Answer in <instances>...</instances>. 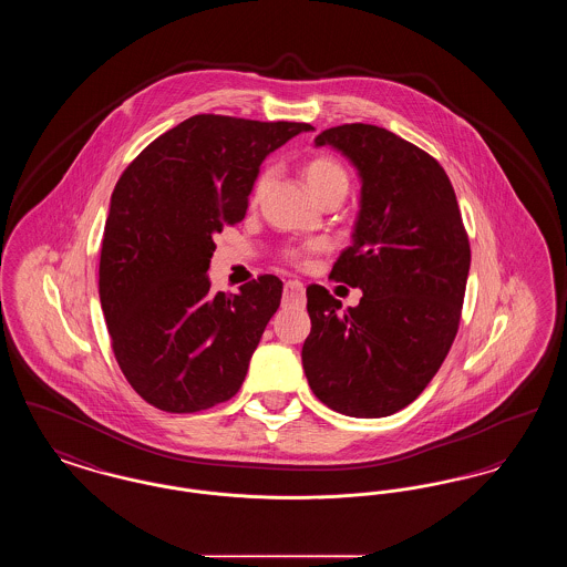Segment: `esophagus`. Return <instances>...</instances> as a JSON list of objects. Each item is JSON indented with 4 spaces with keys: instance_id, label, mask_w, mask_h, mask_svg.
<instances>
[{
    "instance_id": "1",
    "label": "esophagus",
    "mask_w": 567,
    "mask_h": 567,
    "mask_svg": "<svg viewBox=\"0 0 567 567\" xmlns=\"http://www.w3.org/2000/svg\"><path fill=\"white\" fill-rule=\"evenodd\" d=\"M303 297H306V289H303V285L299 280H289L285 285V293H282L285 303H301Z\"/></svg>"
}]
</instances>
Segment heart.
<instances>
[{"label": "heart", "instance_id": "b5f03b06", "mask_svg": "<svg viewBox=\"0 0 567 567\" xmlns=\"http://www.w3.org/2000/svg\"><path fill=\"white\" fill-rule=\"evenodd\" d=\"M301 174L308 183V187L312 189V193L324 199L327 195H333V193H342L347 195V190L351 187V176H349V169L338 162L336 157L331 155H315L310 157L308 162L303 163L301 167ZM271 169H264L259 172V176L255 178L252 183V189H250V204H257L259 197L264 195L266 187L270 185ZM319 246L317 244H306V246H289L285 248L282 257L293 264V266H306L310 255L317 252Z\"/></svg>", "mask_w": 567, "mask_h": 567}]
</instances>
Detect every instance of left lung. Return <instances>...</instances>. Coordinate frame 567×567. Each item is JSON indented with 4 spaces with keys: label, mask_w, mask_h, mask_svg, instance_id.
<instances>
[{
    "label": "left lung",
    "mask_w": 567,
    "mask_h": 567,
    "mask_svg": "<svg viewBox=\"0 0 567 567\" xmlns=\"http://www.w3.org/2000/svg\"><path fill=\"white\" fill-rule=\"evenodd\" d=\"M361 176L352 246L329 278L359 287V306L310 285V336L301 363L312 393L331 410L380 419L412 404L457 336L470 240L455 189L430 153L377 125L324 130Z\"/></svg>",
    "instance_id": "8db88e82"
}]
</instances>
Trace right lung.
Returning a JSON list of instances; mask_svg holds the SVG:
<instances>
[{
	"label": "right lung",
	"mask_w": 567,
	"mask_h": 567,
	"mask_svg": "<svg viewBox=\"0 0 567 567\" xmlns=\"http://www.w3.org/2000/svg\"><path fill=\"white\" fill-rule=\"evenodd\" d=\"M308 123L195 114L153 140L121 174L100 257V299L121 372L159 410L189 414L231 400L280 278L225 296L210 289L215 234L243 220L259 165Z\"/></svg>",
	"instance_id": "right-lung-1"
}]
</instances>
